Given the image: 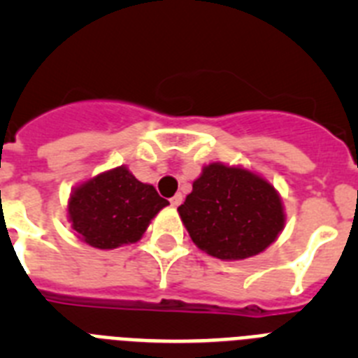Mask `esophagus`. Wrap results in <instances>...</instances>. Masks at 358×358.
I'll list each match as a JSON object with an SVG mask.
<instances>
[{
    "mask_svg": "<svg viewBox=\"0 0 358 358\" xmlns=\"http://www.w3.org/2000/svg\"><path fill=\"white\" fill-rule=\"evenodd\" d=\"M181 202H182V195L181 194H177V195H173L172 199H170V204H172L173 208H177V206H181Z\"/></svg>",
    "mask_w": 358,
    "mask_h": 358,
    "instance_id": "34e87169",
    "label": "esophagus"
}]
</instances>
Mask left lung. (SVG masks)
I'll return each mask as SVG.
<instances>
[{
	"label": "left lung",
	"mask_w": 358,
	"mask_h": 358,
	"mask_svg": "<svg viewBox=\"0 0 358 358\" xmlns=\"http://www.w3.org/2000/svg\"><path fill=\"white\" fill-rule=\"evenodd\" d=\"M177 211L195 245L226 262L264 252L287 222L280 192L240 164H204Z\"/></svg>",
	"instance_id": "8db88e82"
}]
</instances>
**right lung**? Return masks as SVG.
Masks as SVG:
<instances>
[{
    "mask_svg": "<svg viewBox=\"0 0 358 358\" xmlns=\"http://www.w3.org/2000/svg\"><path fill=\"white\" fill-rule=\"evenodd\" d=\"M169 204L154 186L138 181L122 164L78 182L66 211L78 240L109 251L141 240L152 218Z\"/></svg>",
    "mask_w": 358,
    "mask_h": 358,
    "instance_id": "right-lung-1",
    "label": "right lung"
}]
</instances>
